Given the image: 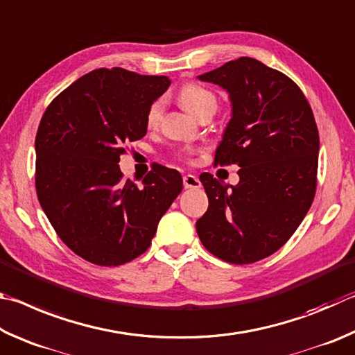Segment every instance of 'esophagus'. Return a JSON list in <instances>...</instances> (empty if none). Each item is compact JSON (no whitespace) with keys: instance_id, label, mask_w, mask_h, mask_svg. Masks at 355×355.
<instances>
[{"instance_id":"1","label":"esophagus","mask_w":355,"mask_h":355,"mask_svg":"<svg viewBox=\"0 0 355 355\" xmlns=\"http://www.w3.org/2000/svg\"><path fill=\"white\" fill-rule=\"evenodd\" d=\"M184 187L187 190H193V189H200L201 187V181L193 174H185L184 176Z\"/></svg>"}]
</instances>
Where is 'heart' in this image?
<instances>
[{
	"mask_svg": "<svg viewBox=\"0 0 355 355\" xmlns=\"http://www.w3.org/2000/svg\"><path fill=\"white\" fill-rule=\"evenodd\" d=\"M178 98L184 107L198 118L207 110L215 112L216 105H218L215 93H212L209 89H206V87H202L200 84L182 85L181 90L178 93ZM162 114H164V101H162V99H155V101L149 104V107L146 110V126L149 129L157 128Z\"/></svg>",
	"mask_w": 355,
	"mask_h": 355,
	"instance_id": "1",
	"label": "heart"
}]
</instances>
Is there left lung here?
<instances>
[{
    "mask_svg": "<svg viewBox=\"0 0 355 355\" xmlns=\"http://www.w3.org/2000/svg\"><path fill=\"white\" fill-rule=\"evenodd\" d=\"M229 93L232 116L215 164L240 166L237 185L202 173L209 209L196 232L209 252L235 265L254 263L287 243L312 206L320 135L300 87L252 58L198 76Z\"/></svg>",
    "mask_w": 355,
    "mask_h": 355,
    "instance_id": "obj_1",
    "label": "left lung"
}]
</instances>
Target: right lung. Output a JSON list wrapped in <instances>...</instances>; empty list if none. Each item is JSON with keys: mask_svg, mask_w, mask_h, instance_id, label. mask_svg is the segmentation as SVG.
Masks as SVG:
<instances>
[{"mask_svg": "<svg viewBox=\"0 0 355 355\" xmlns=\"http://www.w3.org/2000/svg\"><path fill=\"white\" fill-rule=\"evenodd\" d=\"M171 80L99 68L48 105L35 137V190L60 240L87 262L128 263L145 252L182 191L181 173L155 165L137 187L124 181V143L146 135V110Z\"/></svg>", "mask_w": 355, "mask_h": 355, "instance_id": "add662e5", "label": "right lung"}]
</instances>
